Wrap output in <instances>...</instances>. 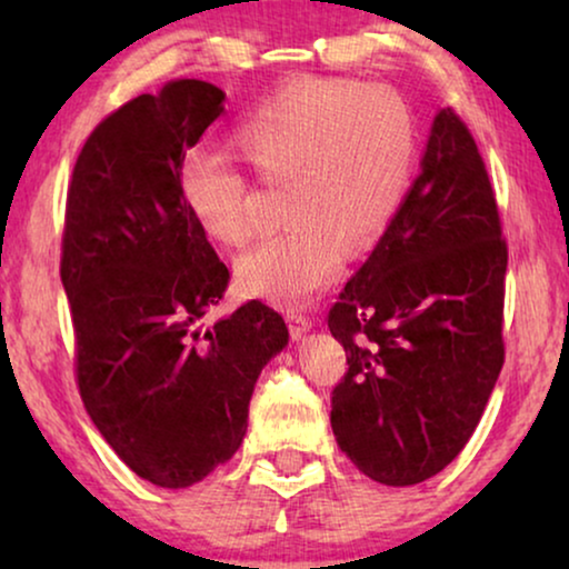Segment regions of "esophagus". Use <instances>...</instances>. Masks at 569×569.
<instances>
[{
	"mask_svg": "<svg viewBox=\"0 0 569 569\" xmlns=\"http://www.w3.org/2000/svg\"><path fill=\"white\" fill-rule=\"evenodd\" d=\"M287 323H290L292 339H302L310 329H313L310 318L306 313H300V310H295V308L287 310Z\"/></svg>",
	"mask_w": 569,
	"mask_h": 569,
	"instance_id": "1",
	"label": "esophagus"
}]
</instances>
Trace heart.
<instances>
[{
  "mask_svg": "<svg viewBox=\"0 0 569 569\" xmlns=\"http://www.w3.org/2000/svg\"><path fill=\"white\" fill-rule=\"evenodd\" d=\"M236 144L267 186H284L292 228L238 261L246 292L302 302L331 282L347 248L383 236L407 199L419 129L407 100L386 84L298 80L238 123ZM181 193L197 222L224 246L259 232V193L230 158L193 150L181 162Z\"/></svg>",
  "mask_w": 569,
  "mask_h": 569,
  "instance_id": "obj_1",
  "label": "heart"
}]
</instances>
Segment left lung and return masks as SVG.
I'll return each mask as SVG.
<instances>
[{"label": "left lung", "instance_id": "1", "mask_svg": "<svg viewBox=\"0 0 569 569\" xmlns=\"http://www.w3.org/2000/svg\"><path fill=\"white\" fill-rule=\"evenodd\" d=\"M508 243L466 123L435 116L399 214L329 310L347 352L331 430L365 477H435L477 430L505 362Z\"/></svg>", "mask_w": 569, "mask_h": 569}]
</instances>
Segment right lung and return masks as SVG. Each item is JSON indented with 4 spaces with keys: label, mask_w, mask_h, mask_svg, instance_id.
<instances>
[{
    "label": "right lung",
    "mask_w": 569,
    "mask_h": 569,
    "mask_svg": "<svg viewBox=\"0 0 569 569\" xmlns=\"http://www.w3.org/2000/svg\"><path fill=\"white\" fill-rule=\"evenodd\" d=\"M222 100L201 80L129 100L92 129L67 193L61 284L82 403L116 456L166 489L230 461L256 378L290 339L259 300L204 326L230 271L186 207L181 162Z\"/></svg>",
    "instance_id": "1"
}]
</instances>
